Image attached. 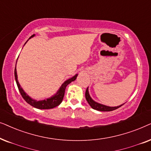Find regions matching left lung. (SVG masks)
Instances as JSON below:
<instances>
[{"label":"left lung","instance_id":"8db88e82","mask_svg":"<svg viewBox=\"0 0 151 151\" xmlns=\"http://www.w3.org/2000/svg\"><path fill=\"white\" fill-rule=\"evenodd\" d=\"M86 99L87 100L88 103L90 104V106H91L93 109L99 110V111H112V110L117 109V108L121 107V106L123 105V104H122V105L116 106V107H110V106H104V105H102V104L96 103V102L93 101V100L91 99V97H90L89 94V92H88V88L86 89Z\"/></svg>","mask_w":151,"mask_h":151}]
</instances>
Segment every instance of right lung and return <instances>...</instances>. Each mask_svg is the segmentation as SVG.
Segmentation results:
<instances>
[{"label": "right lung", "instance_id": "obj_1", "mask_svg": "<svg viewBox=\"0 0 151 151\" xmlns=\"http://www.w3.org/2000/svg\"><path fill=\"white\" fill-rule=\"evenodd\" d=\"M34 36H35V35L31 36V37L30 38L33 37ZM14 76H15L16 82H17L18 88H19L20 93H21V96H23V98L25 99V101L27 102V104H29V105H31L32 106H33V107H35L36 108H39V109H51V108L57 107V106H59V104L61 103L62 101H63L64 94H65V90L66 86H67L69 83H71L72 81H74V80L77 79V74H76V75L74 76L73 77L70 78V79H68L67 81L64 82V83L62 84L61 88H60L59 91L57 92V94H56L55 96H52V97L49 98V99H47L46 100L45 99V100H42V101H36V100L32 99V98H30L29 96H28L25 92H24V90L22 89L21 86H20V84L19 83V81H18L17 73V69H16V67L14 70Z\"/></svg>", "mask_w": 151, "mask_h": 151}]
</instances>
